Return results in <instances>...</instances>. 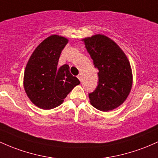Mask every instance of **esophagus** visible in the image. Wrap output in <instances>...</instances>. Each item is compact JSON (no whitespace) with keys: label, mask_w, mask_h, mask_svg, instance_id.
I'll return each mask as SVG.
<instances>
[{"label":"esophagus","mask_w":158,"mask_h":158,"mask_svg":"<svg viewBox=\"0 0 158 158\" xmlns=\"http://www.w3.org/2000/svg\"><path fill=\"white\" fill-rule=\"evenodd\" d=\"M77 77H78V79H79V80L82 81V74H79Z\"/></svg>","instance_id":"esophagus-1"}]
</instances>
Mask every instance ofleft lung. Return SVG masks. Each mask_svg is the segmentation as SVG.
Instances as JSON below:
<instances>
[{"label":"left lung","mask_w":158,"mask_h":158,"mask_svg":"<svg viewBox=\"0 0 158 158\" xmlns=\"http://www.w3.org/2000/svg\"><path fill=\"white\" fill-rule=\"evenodd\" d=\"M98 70V85L88 94L90 103L99 110L110 111L122 104L133 83L131 64L121 48L110 38L96 34L82 40Z\"/></svg>","instance_id":"left-lung-1"}]
</instances>
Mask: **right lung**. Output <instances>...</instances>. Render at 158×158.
I'll list each match as a JSON object with an SVG mask.
<instances>
[{"instance_id": "1", "label": "right lung", "mask_w": 158, "mask_h": 158, "mask_svg": "<svg viewBox=\"0 0 158 158\" xmlns=\"http://www.w3.org/2000/svg\"><path fill=\"white\" fill-rule=\"evenodd\" d=\"M68 40L52 35L43 41L32 53L24 74V88L31 101L43 110L61 104L79 79L70 73V67H58L62 50Z\"/></svg>"}]
</instances>
